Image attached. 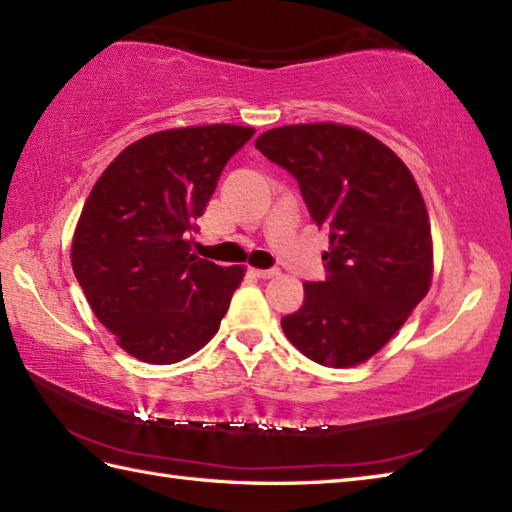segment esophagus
Instances as JSON below:
<instances>
[{
  "mask_svg": "<svg viewBox=\"0 0 512 512\" xmlns=\"http://www.w3.org/2000/svg\"><path fill=\"white\" fill-rule=\"evenodd\" d=\"M251 272H253L255 277H259V279H272V277H277V275H279V270H277V268H268V270L251 268Z\"/></svg>",
  "mask_w": 512,
  "mask_h": 512,
  "instance_id": "obj_1",
  "label": "esophagus"
}]
</instances>
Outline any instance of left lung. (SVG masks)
<instances>
[{
  "label": "left lung",
  "instance_id": "left-lung-1",
  "mask_svg": "<svg viewBox=\"0 0 512 512\" xmlns=\"http://www.w3.org/2000/svg\"><path fill=\"white\" fill-rule=\"evenodd\" d=\"M255 148L299 181L312 220L329 229V275L303 285V307L281 320L283 334L316 364L358 366L397 334L432 285L421 189L386 144L347 124L272 128Z\"/></svg>",
  "mask_w": 512,
  "mask_h": 512
}]
</instances>
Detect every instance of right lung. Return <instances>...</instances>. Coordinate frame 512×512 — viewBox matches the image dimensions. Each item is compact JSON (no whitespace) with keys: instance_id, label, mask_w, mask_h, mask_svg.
I'll return each instance as SVG.
<instances>
[{"instance_id":"right-lung-1","label":"right lung","mask_w":512,"mask_h":512,"mask_svg":"<svg viewBox=\"0 0 512 512\" xmlns=\"http://www.w3.org/2000/svg\"><path fill=\"white\" fill-rule=\"evenodd\" d=\"M253 126L159 130L109 163L82 207L71 268L93 314L117 344L148 364H174L218 334L244 266L192 253L224 165Z\"/></svg>"}]
</instances>
